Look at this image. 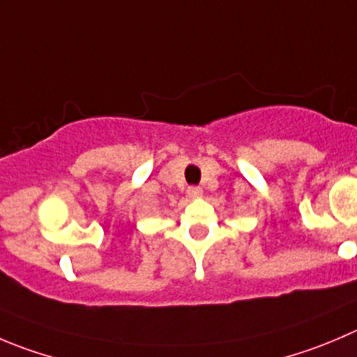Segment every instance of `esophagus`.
<instances>
[{"label": "esophagus", "instance_id": "obj_1", "mask_svg": "<svg viewBox=\"0 0 357 357\" xmlns=\"http://www.w3.org/2000/svg\"><path fill=\"white\" fill-rule=\"evenodd\" d=\"M186 193H188L190 199H200V197H202V188H199V186H190V188L186 190Z\"/></svg>", "mask_w": 357, "mask_h": 357}]
</instances>
